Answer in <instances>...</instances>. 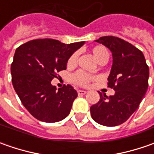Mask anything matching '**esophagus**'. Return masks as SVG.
<instances>
[{
    "instance_id": "obj_1",
    "label": "esophagus",
    "mask_w": 154,
    "mask_h": 154,
    "mask_svg": "<svg viewBox=\"0 0 154 154\" xmlns=\"http://www.w3.org/2000/svg\"><path fill=\"white\" fill-rule=\"evenodd\" d=\"M77 92H78V95H79V96L85 95V94L86 93V91H84V90H78V91H77Z\"/></svg>"
}]
</instances>
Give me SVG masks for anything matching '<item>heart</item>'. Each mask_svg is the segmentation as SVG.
Masks as SVG:
<instances>
[{
    "label": "heart",
    "mask_w": 154,
    "mask_h": 154,
    "mask_svg": "<svg viewBox=\"0 0 154 154\" xmlns=\"http://www.w3.org/2000/svg\"><path fill=\"white\" fill-rule=\"evenodd\" d=\"M92 54L94 59L98 62V63H102V62H105L108 59L109 56V53L107 49L102 46V45H98L95 46L92 49ZM77 60H78V53L74 52L73 55L68 58V66L69 67H73L74 65H76L77 63ZM96 80V77L82 72V71H78L76 73H74L72 76H71V81L74 83L75 85L80 86H89V84L92 82V80Z\"/></svg>",
    "instance_id": "1"
}]
</instances>
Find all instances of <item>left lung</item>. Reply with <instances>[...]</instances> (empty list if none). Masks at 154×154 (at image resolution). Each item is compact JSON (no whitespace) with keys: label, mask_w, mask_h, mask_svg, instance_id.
Returning <instances> with one entry per match:
<instances>
[{"label":"left lung","mask_w":154,"mask_h":154,"mask_svg":"<svg viewBox=\"0 0 154 154\" xmlns=\"http://www.w3.org/2000/svg\"><path fill=\"white\" fill-rule=\"evenodd\" d=\"M96 42L112 52L113 64L108 86L115 90V94L107 97L98 92L100 99L91 106V116L101 125L117 126L138 109L148 88L149 68L143 53L123 39L104 36Z\"/></svg>","instance_id":"obj_1"}]
</instances>
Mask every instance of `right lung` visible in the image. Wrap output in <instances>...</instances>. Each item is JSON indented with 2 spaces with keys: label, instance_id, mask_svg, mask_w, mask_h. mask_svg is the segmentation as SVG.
Wrapping results in <instances>:
<instances>
[{
  "label": "right lung",
  "instance_id": "1",
  "mask_svg": "<svg viewBox=\"0 0 154 154\" xmlns=\"http://www.w3.org/2000/svg\"><path fill=\"white\" fill-rule=\"evenodd\" d=\"M83 45L42 38L16 49L11 64L13 86L26 109L39 121L56 122L70 113L77 92L70 85L56 90L51 80L67 68L68 58Z\"/></svg>",
  "mask_w": 154,
  "mask_h": 154
}]
</instances>
